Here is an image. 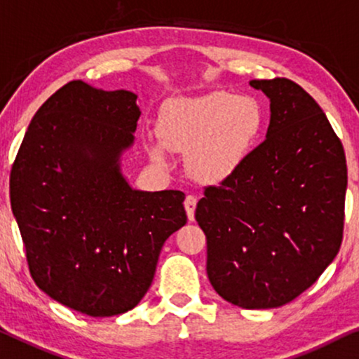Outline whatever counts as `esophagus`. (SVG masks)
<instances>
[{
	"instance_id": "obj_1",
	"label": "esophagus",
	"mask_w": 359,
	"mask_h": 359,
	"mask_svg": "<svg viewBox=\"0 0 359 359\" xmlns=\"http://www.w3.org/2000/svg\"><path fill=\"white\" fill-rule=\"evenodd\" d=\"M184 207H185V212H187L189 219L190 222H194L195 207H197V197H194V195H187V198H185V202H184Z\"/></svg>"
}]
</instances>
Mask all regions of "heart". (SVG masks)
Masks as SVG:
<instances>
[{"label": "heart", "instance_id": "heart-1", "mask_svg": "<svg viewBox=\"0 0 359 359\" xmlns=\"http://www.w3.org/2000/svg\"><path fill=\"white\" fill-rule=\"evenodd\" d=\"M262 124L264 109L248 95L213 92L175 100L157 121L161 144H149L147 152L159 165H167L165 149L189 152L190 175L200 184H219L243 164Z\"/></svg>", "mask_w": 359, "mask_h": 359}]
</instances>
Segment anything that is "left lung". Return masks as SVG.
<instances>
[{
  "instance_id": "obj_1",
  "label": "left lung",
  "mask_w": 359,
  "mask_h": 359,
  "mask_svg": "<svg viewBox=\"0 0 359 359\" xmlns=\"http://www.w3.org/2000/svg\"><path fill=\"white\" fill-rule=\"evenodd\" d=\"M250 85L269 98L266 140L219 187L205 189L195 219L218 295L241 309H276L307 290L340 251L346 159L323 109L300 85Z\"/></svg>"
}]
</instances>
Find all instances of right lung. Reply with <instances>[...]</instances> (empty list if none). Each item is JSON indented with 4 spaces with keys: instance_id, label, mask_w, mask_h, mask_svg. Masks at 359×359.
<instances>
[{
    "instance_id": "1",
    "label": "right lung",
    "mask_w": 359,
    "mask_h": 359,
    "mask_svg": "<svg viewBox=\"0 0 359 359\" xmlns=\"http://www.w3.org/2000/svg\"><path fill=\"white\" fill-rule=\"evenodd\" d=\"M128 90L74 80L31 119L9 177L32 279L90 317L135 309L167 238L187 223L180 190L133 189L121 156L141 109Z\"/></svg>"
}]
</instances>
